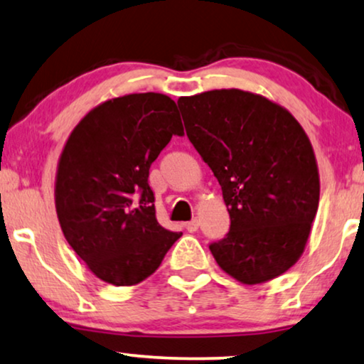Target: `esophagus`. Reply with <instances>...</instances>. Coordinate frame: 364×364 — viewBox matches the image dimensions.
Wrapping results in <instances>:
<instances>
[{
    "mask_svg": "<svg viewBox=\"0 0 364 364\" xmlns=\"http://www.w3.org/2000/svg\"><path fill=\"white\" fill-rule=\"evenodd\" d=\"M198 226H200V223H198V220H191V221L185 223V228H186L188 232H195L198 230Z\"/></svg>",
    "mask_w": 364,
    "mask_h": 364,
    "instance_id": "1",
    "label": "esophagus"
}]
</instances>
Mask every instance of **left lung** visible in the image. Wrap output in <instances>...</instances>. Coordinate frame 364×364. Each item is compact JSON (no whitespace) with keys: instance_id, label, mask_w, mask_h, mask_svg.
<instances>
[{"instance_id":"obj_1","label":"left lung","mask_w":364,"mask_h":364,"mask_svg":"<svg viewBox=\"0 0 364 364\" xmlns=\"http://www.w3.org/2000/svg\"><path fill=\"white\" fill-rule=\"evenodd\" d=\"M178 106L230 213L228 235L210 245L216 263L245 284L283 274L301 256L318 211L306 133L291 113L248 91L213 90Z\"/></svg>"}]
</instances>
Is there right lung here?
<instances>
[{"instance_id": "add662e5", "label": "right lung", "mask_w": 364, "mask_h": 364, "mask_svg": "<svg viewBox=\"0 0 364 364\" xmlns=\"http://www.w3.org/2000/svg\"><path fill=\"white\" fill-rule=\"evenodd\" d=\"M173 134L185 133L169 96L128 95L90 111L61 153L55 198L63 235L114 287L146 279L181 236L158 223L148 183Z\"/></svg>"}]
</instances>
